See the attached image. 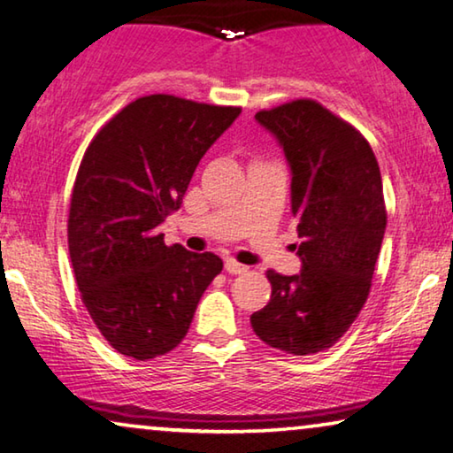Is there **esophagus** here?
<instances>
[{
    "label": "esophagus",
    "mask_w": 453,
    "mask_h": 453,
    "mask_svg": "<svg viewBox=\"0 0 453 453\" xmlns=\"http://www.w3.org/2000/svg\"><path fill=\"white\" fill-rule=\"evenodd\" d=\"M226 271L229 273V275H242V273L248 271V266L235 263V260H232V258H227L226 260Z\"/></svg>",
    "instance_id": "obj_1"
}]
</instances>
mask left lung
Instances as JSON below:
<instances>
[{
    "mask_svg": "<svg viewBox=\"0 0 453 453\" xmlns=\"http://www.w3.org/2000/svg\"><path fill=\"white\" fill-rule=\"evenodd\" d=\"M254 119L288 157L302 271H266L271 302L250 322L269 347L314 355L351 328L369 296L388 219L380 165L367 139L316 100Z\"/></svg>",
    "mask_w": 453,
    "mask_h": 453,
    "instance_id": "1",
    "label": "left lung"
}]
</instances>
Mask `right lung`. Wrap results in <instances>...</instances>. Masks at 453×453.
Returning a JSON list of instances; mask_svg holds the SVG:
<instances>
[{"instance_id":"right-lung-1","label":"right lung","mask_w":453,"mask_h":453,"mask_svg":"<svg viewBox=\"0 0 453 453\" xmlns=\"http://www.w3.org/2000/svg\"><path fill=\"white\" fill-rule=\"evenodd\" d=\"M213 106L151 94L133 100L88 145L69 205L67 242L81 302L120 355L145 361L178 347L224 263L165 246L201 157L238 119Z\"/></svg>"}]
</instances>
